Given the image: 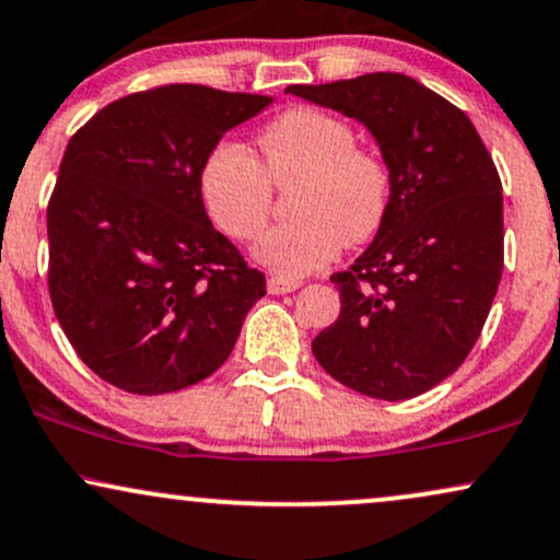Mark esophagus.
Segmentation results:
<instances>
[{"label": "esophagus", "mask_w": 560, "mask_h": 560, "mask_svg": "<svg viewBox=\"0 0 560 560\" xmlns=\"http://www.w3.org/2000/svg\"><path fill=\"white\" fill-rule=\"evenodd\" d=\"M300 287L302 284L298 279H287V276H271V279H268V292L271 294H289Z\"/></svg>", "instance_id": "obj_1"}]
</instances>
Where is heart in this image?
I'll return each instance as SVG.
<instances>
[{"mask_svg":"<svg viewBox=\"0 0 560 560\" xmlns=\"http://www.w3.org/2000/svg\"><path fill=\"white\" fill-rule=\"evenodd\" d=\"M260 161L240 143H219L200 172V195L226 237L247 242L266 229L273 188L292 185L284 226L260 240L258 258L279 273H310L341 245L378 232L390 206L388 161L354 143L352 125L318 109H289L258 135Z\"/></svg>","mask_w":560,"mask_h":560,"instance_id":"obj_1","label":"heart"}]
</instances>
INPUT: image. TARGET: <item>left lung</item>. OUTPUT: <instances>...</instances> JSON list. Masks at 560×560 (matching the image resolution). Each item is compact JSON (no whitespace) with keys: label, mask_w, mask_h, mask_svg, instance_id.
<instances>
[{"label":"left lung","mask_w":560,"mask_h":560,"mask_svg":"<svg viewBox=\"0 0 560 560\" xmlns=\"http://www.w3.org/2000/svg\"><path fill=\"white\" fill-rule=\"evenodd\" d=\"M287 93L370 130L394 187L365 253L331 276L341 313L315 336L331 378L401 401L446 381L472 352L503 273L501 177L475 125L399 72Z\"/></svg>","instance_id":"obj_1"}]
</instances>
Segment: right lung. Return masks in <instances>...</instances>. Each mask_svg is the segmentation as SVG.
Returning <instances> with one entry per match:
<instances>
[{"instance_id": "right-lung-1", "label": "right lung", "mask_w": 560, "mask_h": 560, "mask_svg": "<svg viewBox=\"0 0 560 560\" xmlns=\"http://www.w3.org/2000/svg\"><path fill=\"white\" fill-rule=\"evenodd\" d=\"M271 96L174 83L112 101L67 143L54 185L49 294L98 378L170 394L232 354L266 276L208 219L200 172Z\"/></svg>"}]
</instances>
